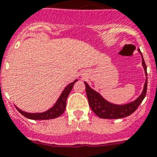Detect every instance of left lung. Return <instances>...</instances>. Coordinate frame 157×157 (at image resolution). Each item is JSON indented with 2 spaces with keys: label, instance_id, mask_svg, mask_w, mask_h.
Returning <instances> with one entry per match:
<instances>
[{
  "label": "left lung",
  "instance_id": "1",
  "mask_svg": "<svg viewBox=\"0 0 157 157\" xmlns=\"http://www.w3.org/2000/svg\"><path fill=\"white\" fill-rule=\"evenodd\" d=\"M138 52L140 53L141 56H142V65L144 69L145 75H146V81H145L144 90H143L141 94L133 101H131L127 104H123V105L113 104V103L105 100L99 93L90 88V85L85 81V91L87 94L89 105L92 110L94 112V114H97L99 118L114 119V118H122L127 117L136 111V109L139 107V105H140V103L143 101V100L144 99L146 93H147V66L145 64L140 50L138 49Z\"/></svg>",
  "mask_w": 157,
  "mask_h": 157
}]
</instances>
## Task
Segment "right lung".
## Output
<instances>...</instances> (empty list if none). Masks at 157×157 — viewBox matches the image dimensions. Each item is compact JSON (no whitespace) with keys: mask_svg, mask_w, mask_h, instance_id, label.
I'll return each mask as SVG.
<instances>
[{"mask_svg":"<svg viewBox=\"0 0 157 157\" xmlns=\"http://www.w3.org/2000/svg\"><path fill=\"white\" fill-rule=\"evenodd\" d=\"M78 80H75L73 82L67 85L65 89L63 90V92L61 93L60 96L59 97L58 100L55 103V105L52 108L48 109L47 111L42 112V113H27V112L21 110L19 108L17 107L16 105H15V107L22 115L25 116V118L33 119V120H48V119L58 118L61 114H63L65 110L66 101H67V97L69 95L71 90H72L74 84Z\"/></svg>","mask_w":157,"mask_h":157,"instance_id":"obj_1","label":"right lung"}]
</instances>
